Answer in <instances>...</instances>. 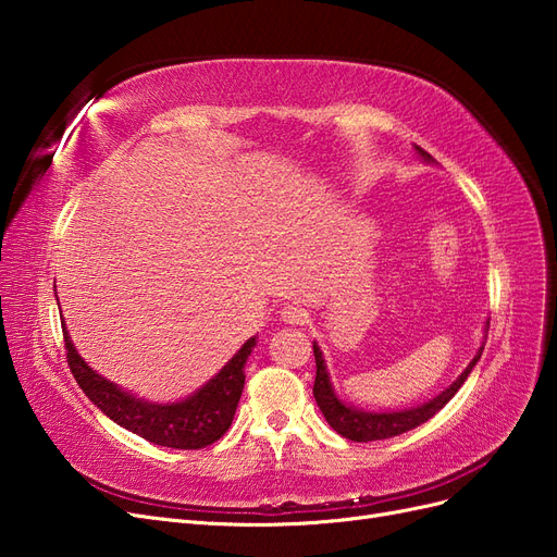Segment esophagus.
I'll return each instance as SVG.
<instances>
[{
	"instance_id": "esophagus-1",
	"label": "esophagus",
	"mask_w": 557,
	"mask_h": 557,
	"mask_svg": "<svg viewBox=\"0 0 557 557\" xmlns=\"http://www.w3.org/2000/svg\"><path fill=\"white\" fill-rule=\"evenodd\" d=\"M281 318H283V323H288V325H305V323H309V311L297 307V305H285L281 309Z\"/></svg>"
}]
</instances>
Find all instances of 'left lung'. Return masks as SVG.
<instances>
[{
    "label": "left lung",
    "mask_w": 557,
    "mask_h": 557,
    "mask_svg": "<svg viewBox=\"0 0 557 557\" xmlns=\"http://www.w3.org/2000/svg\"><path fill=\"white\" fill-rule=\"evenodd\" d=\"M413 148H416V153L428 164L434 162V158L430 153H425L423 148L420 146H413ZM487 325L491 323H485L483 344L476 350L474 360L465 367V372L455 379L448 387H444L440 395L432 397L430 401H423V404H418V407L401 409V411H367V409L352 407V404L344 401L334 391L323 350H320V346L313 342V356H315L313 397H315V404L320 407V411H323L330 428L334 432H339L342 436H346V440H350V442H379V440H391V436H397L401 432H409L418 425H423L425 420H430L436 411H442L453 399V395L460 391L462 383L471 374V369H474L476 362L481 360V352H483V346L487 339Z\"/></svg>",
    "instance_id": "left-lung-1"
}]
</instances>
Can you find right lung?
<instances>
[{
	"instance_id": "obj_1",
	"label": "right lung",
	"mask_w": 557,
	"mask_h": 557,
	"mask_svg": "<svg viewBox=\"0 0 557 557\" xmlns=\"http://www.w3.org/2000/svg\"><path fill=\"white\" fill-rule=\"evenodd\" d=\"M58 297V295H55ZM64 323V320H62ZM66 362L81 391L88 395L95 407L121 428L139 434L141 440L166 448H205L230 430L232 418L244 393V367L256 348V336L234 352L225 367L195 393L178 401H148L134 395L117 383L97 374L78 356L70 330L62 325Z\"/></svg>"
}]
</instances>
